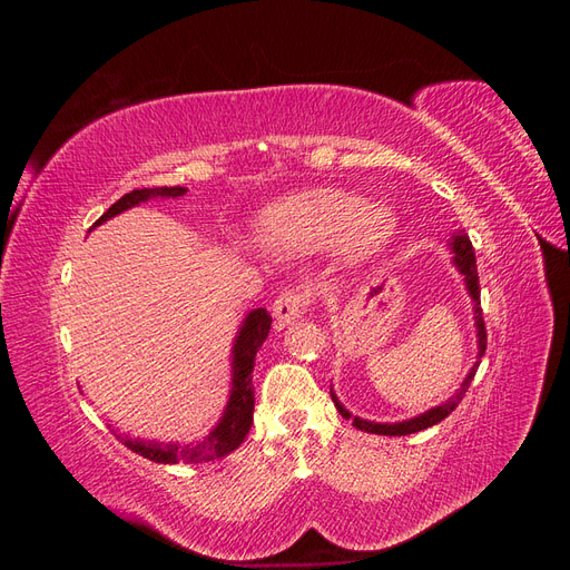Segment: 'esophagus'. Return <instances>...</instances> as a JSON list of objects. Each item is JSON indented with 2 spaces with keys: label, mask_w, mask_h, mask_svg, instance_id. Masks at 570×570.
<instances>
[{
  "label": "esophagus",
  "mask_w": 570,
  "mask_h": 570,
  "mask_svg": "<svg viewBox=\"0 0 570 570\" xmlns=\"http://www.w3.org/2000/svg\"><path fill=\"white\" fill-rule=\"evenodd\" d=\"M308 306V295L302 289H295V287H287L283 289L278 297H275L273 302V318H275V325L278 327H285L287 323H292L295 318H299Z\"/></svg>",
  "instance_id": "esophagus-1"
}]
</instances>
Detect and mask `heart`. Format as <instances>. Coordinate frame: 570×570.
<instances>
[{
	"label": "heart",
	"mask_w": 570,
	"mask_h": 570,
	"mask_svg": "<svg viewBox=\"0 0 570 570\" xmlns=\"http://www.w3.org/2000/svg\"><path fill=\"white\" fill-rule=\"evenodd\" d=\"M394 230L383 206H364L340 189H312L275 202L256 223L258 243L278 254H302L342 243L354 256H371Z\"/></svg>",
	"instance_id": "obj_1"
}]
</instances>
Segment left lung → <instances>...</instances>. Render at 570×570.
<instances>
[{
    "label": "left lung",
    "mask_w": 570,
    "mask_h": 570,
    "mask_svg": "<svg viewBox=\"0 0 570 570\" xmlns=\"http://www.w3.org/2000/svg\"><path fill=\"white\" fill-rule=\"evenodd\" d=\"M450 245H452V252H454V266L465 275V289H469V295H471V299H473L475 327H478V361L473 364V368L469 371V375L463 377V383H461V387L456 390V394L452 396V400H446V402H442L440 406L421 413V416L402 421V423H373V421H364V419H358V416H352V413L340 404L335 392L331 390V396H333V402H335L337 411L342 413V419H350L356 430H364V433H373V435H411V433H419V430H425V428H430V425H438L440 421H444L446 416H450V413L461 404L465 392H469V387H471V383H473V377H475V371H478V366H480V358H482V354H485V350H488V331H485V321H482V308H480V281H478L475 252H473L471 239H469V235H465V233H456V235L452 237Z\"/></svg>",
    "instance_id": "1"
}]
</instances>
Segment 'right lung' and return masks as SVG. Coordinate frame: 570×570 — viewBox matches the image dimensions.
<instances>
[{"instance_id":"right-lung-1","label":"right lung","mask_w":570,"mask_h":570,"mask_svg":"<svg viewBox=\"0 0 570 570\" xmlns=\"http://www.w3.org/2000/svg\"><path fill=\"white\" fill-rule=\"evenodd\" d=\"M187 193V187H142V189H132V193L120 197L116 204H111L109 209L97 218L92 228H97L99 223H105L120 212H128L132 206L149 202V199H176ZM271 331V316L266 308H254L249 316L245 318L243 327L235 337L233 344V387L226 411H223L220 421L216 428L197 444H161V442H145V440H130V438H120L128 450L135 454H140L154 463H202V461H214L230 454L237 450L243 440L247 438L252 421H254V385H252V371H254V356L262 347L264 340L268 337Z\"/></svg>"}]
</instances>
